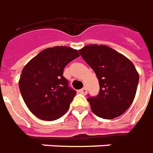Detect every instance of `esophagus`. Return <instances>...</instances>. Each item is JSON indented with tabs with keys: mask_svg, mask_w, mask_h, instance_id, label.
<instances>
[{
	"mask_svg": "<svg viewBox=\"0 0 153 153\" xmlns=\"http://www.w3.org/2000/svg\"><path fill=\"white\" fill-rule=\"evenodd\" d=\"M79 92H80L81 94H82V95H85V94L87 93V89L85 88V87H83V88L81 89V90L79 91Z\"/></svg>",
	"mask_w": 153,
	"mask_h": 153,
	"instance_id": "esophagus-1",
	"label": "esophagus"
}]
</instances>
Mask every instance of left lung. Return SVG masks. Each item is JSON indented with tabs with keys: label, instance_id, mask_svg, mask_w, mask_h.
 Segmentation results:
<instances>
[{
	"label": "left lung",
	"instance_id": "8db88e82",
	"mask_svg": "<svg viewBox=\"0 0 153 153\" xmlns=\"http://www.w3.org/2000/svg\"><path fill=\"white\" fill-rule=\"evenodd\" d=\"M79 53L99 80V94L87 98L92 112L105 120L123 114L137 91L139 75L134 63L123 54L101 44L86 45Z\"/></svg>",
	"mask_w": 153,
	"mask_h": 153
}]
</instances>
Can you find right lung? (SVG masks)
I'll return each mask as SVG.
<instances>
[{
  "mask_svg": "<svg viewBox=\"0 0 153 153\" xmlns=\"http://www.w3.org/2000/svg\"><path fill=\"white\" fill-rule=\"evenodd\" d=\"M79 56L78 51L71 48H48L23 68L19 91L27 107L39 119L56 120L68 110L76 93L69 87L63 70Z\"/></svg>",
  "mask_w": 153,
  "mask_h": 153,
  "instance_id": "right-lung-1",
  "label": "right lung"
}]
</instances>
